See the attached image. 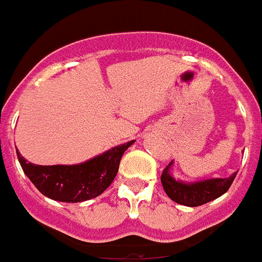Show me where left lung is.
Returning <instances> with one entry per match:
<instances>
[{
  "label": "left lung",
  "mask_w": 262,
  "mask_h": 262,
  "mask_svg": "<svg viewBox=\"0 0 262 262\" xmlns=\"http://www.w3.org/2000/svg\"><path fill=\"white\" fill-rule=\"evenodd\" d=\"M171 166H173V161L162 171V176H161L162 187L173 202L187 207L202 206L217 199L229 190L230 185L233 184L237 176V171H234L227 179L217 177V179H207L187 183V181L176 180L173 177L170 171Z\"/></svg>",
  "instance_id": "8db88e82"
}]
</instances>
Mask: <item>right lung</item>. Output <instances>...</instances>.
<instances>
[{
  "mask_svg": "<svg viewBox=\"0 0 262 262\" xmlns=\"http://www.w3.org/2000/svg\"><path fill=\"white\" fill-rule=\"evenodd\" d=\"M135 141L119 144L77 165L31 164L17 152L18 162L32 184L47 198L64 203L91 200L110 187L118 174L119 164L124 151Z\"/></svg>",
  "mask_w": 262,
  "mask_h": 262,
  "instance_id": "right-lung-1",
  "label": "right lung"
}]
</instances>
